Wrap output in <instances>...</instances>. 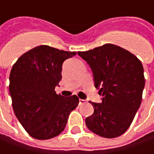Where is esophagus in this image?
<instances>
[{"mask_svg": "<svg viewBox=\"0 0 154 154\" xmlns=\"http://www.w3.org/2000/svg\"><path fill=\"white\" fill-rule=\"evenodd\" d=\"M79 103H80V104H83V103H86V100L85 99H79Z\"/></svg>", "mask_w": 154, "mask_h": 154, "instance_id": "obj_1", "label": "esophagus"}]
</instances>
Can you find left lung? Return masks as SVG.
Wrapping results in <instances>:
<instances>
[{"mask_svg": "<svg viewBox=\"0 0 154 154\" xmlns=\"http://www.w3.org/2000/svg\"><path fill=\"white\" fill-rule=\"evenodd\" d=\"M78 55L92 69L102 103H92L94 112L86 118V127L104 138L126 132L139 109L145 86L141 62L129 51L111 44Z\"/></svg>", "mask_w": 154, "mask_h": 154, "instance_id": "8db88e82", "label": "left lung"}]
</instances>
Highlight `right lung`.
I'll list each match as a JSON object with an SVG mask.
<instances>
[{
	"instance_id": "right-lung-1",
	"label": "right lung",
	"mask_w": 154,
	"mask_h": 154,
	"mask_svg": "<svg viewBox=\"0 0 154 154\" xmlns=\"http://www.w3.org/2000/svg\"><path fill=\"white\" fill-rule=\"evenodd\" d=\"M76 52L40 45L17 60L9 76L14 114L32 137L48 140L62 133L68 116L79 104L76 95L63 97L55 88L62 80L63 62Z\"/></svg>"
}]
</instances>
